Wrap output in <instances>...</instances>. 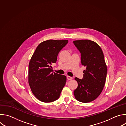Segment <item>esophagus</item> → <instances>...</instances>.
<instances>
[{
    "label": "esophagus",
    "instance_id": "esophagus-1",
    "mask_svg": "<svg viewBox=\"0 0 126 126\" xmlns=\"http://www.w3.org/2000/svg\"><path fill=\"white\" fill-rule=\"evenodd\" d=\"M67 78L68 80H72L73 79V78L72 77H70V76H68L67 77Z\"/></svg>",
    "mask_w": 126,
    "mask_h": 126
}]
</instances>
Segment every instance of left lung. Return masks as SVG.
<instances>
[{"mask_svg":"<svg viewBox=\"0 0 126 126\" xmlns=\"http://www.w3.org/2000/svg\"><path fill=\"white\" fill-rule=\"evenodd\" d=\"M73 43L81 54L82 65L86 67L82 79L75 78L78 87L74 91V96L79 101L90 102L99 96L105 85L107 69L103 53L94 41L81 39Z\"/></svg>","mask_w":126,"mask_h":126,"instance_id":"1","label":"left lung"}]
</instances>
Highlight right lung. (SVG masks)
<instances>
[{"mask_svg": "<svg viewBox=\"0 0 126 126\" xmlns=\"http://www.w3.org/2000/svg\"><path fill=\"white\" fill-rule=\"evenodd\" d=\"M68 40H47L36 47L29 64L28 82L34 95L44 102L58 99L66 84L65 76L53 72L51 65L56 63L59 51Z\"/></svg>", "mask_w": 126, "mask_h": 126, "instance_id": "add662e5", "label": "right lung"}]
</instances>
